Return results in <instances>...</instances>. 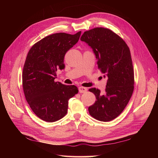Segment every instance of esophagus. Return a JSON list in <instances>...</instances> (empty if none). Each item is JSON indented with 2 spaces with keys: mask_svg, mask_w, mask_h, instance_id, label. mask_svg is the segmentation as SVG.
I'll return each mask as SVG.
<instances>
[{
  "mask_svg": "<svg viewBox=\"0 0 158 158\" xmlns=\"http://www.w3.org/2000/svg\"><path fill=\"white\" fill-rule=\"evenodd\" d=\"M87 88H84V87H79V92L80 93H85L87 92Z\"/></svg>",
  "mask_w": 158,
  "mask_h": 158,
  "instance_id": "1",
  "label": "esophagus"
}]
</instances>
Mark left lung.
Returning <instances> with one entry per match:
<instances>
[{
	"mask_svg": "<svg viewBox=\"0 0 158 158\" xmlns=\"http://www.w3.org/2000/svg\"><path fill=\"white\" fill-rule=\"evenodd\" d=\"M81 41L93 49L98 69L108 78L104 94L98 89H89L96 98L89 106V115L101 122H109L122 113L134 91L135 74L130 49L116 33L101 27L85 31Z\"/></svg>",
	"mask_w": 158,
	"mask_h": 158,
	"instance_id": "1",
	"label": "left lung"
}]
</instances>
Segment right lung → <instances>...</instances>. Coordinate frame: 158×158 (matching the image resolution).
Here are the masks:
<instances>
[{
  "label": "right lung",
  "mask_w": 158,
  "mask_h": 158,
  "mask_svg": "<svg viewBox=\"0 0 158 158\" xmlns=\"http://www.w3.org/2000/svg\"><path fill=\"white\" fill-rule=\"evenodd\" d=\"M81 33L47 36L33 45L26 56L22 72L23 92L32 111L45 122L64 117L69 100L79 92L75 85L55 81V77L57 69L64 68L66 53L78 42Z\"/></svg>",
  "instance_id": "right-lung-1"
}]
</instances>
